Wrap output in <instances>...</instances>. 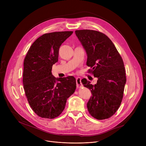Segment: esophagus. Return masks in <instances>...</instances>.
Here are the masks:
<instances>
[{
    "label": "esophagus",
    "mask_w": 146,
    "mask_h": 146,
    "mask_svg": "<svg viewBox=\"0 0 146 146\" xmlns=\"http://www.w3.org/2000/svg\"><path fill=\"white\" fill-rule=\"evenodd\" d=\"M76 83H77V87L78 88H81V87L83 86L82 83H81L80 78H76Z\"/></svg>",
    "instance_id": "esophagus-1"
}]
</instances>
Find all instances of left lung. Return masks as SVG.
Masks as SVG:
<instances>
[{
    "instance_id": "left-lung-1",
    "label": "left lung",
    "mask_w": 146,
    "mask_h": 146,
    "mask_svg": "<svg viewBox=\"0 0 146 146\" xmlns=\"http://www.w3.org/2000/svg\"><path fill=\"white\" fill-rule=\"evenodd\" d=\"M76 36L87 54L89 72L98 78L93 85L86 79L83 86L92 96L87 104L89 113L101 120L109 118L117 112L123 98L126 83L123 60L115 46L105 34L94 30H76Z\"/></svg>"
}]
</instances>
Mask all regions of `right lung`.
Instances as JSON below:
<instances>
[{
	"label": "right lung",
	"mask_w": 146,
	"mask_h": 146,
	"mask_svg": "<svg viewBox=\"0 0 146 146\" xmlns=\"http://www.w3.org/2000/svg\"><path fill=\"white\" fill-rule=\"evenodd\" d=\"M73 31L54 32L38 38L24 62L23 85L28 103L41 118L53 119L64 110L67 99L76 88L73 76L56 78L52 66L58 61L61 45Z\"/></svg>",
	"instance_id": "right-lung-1"
}]
</instances>
